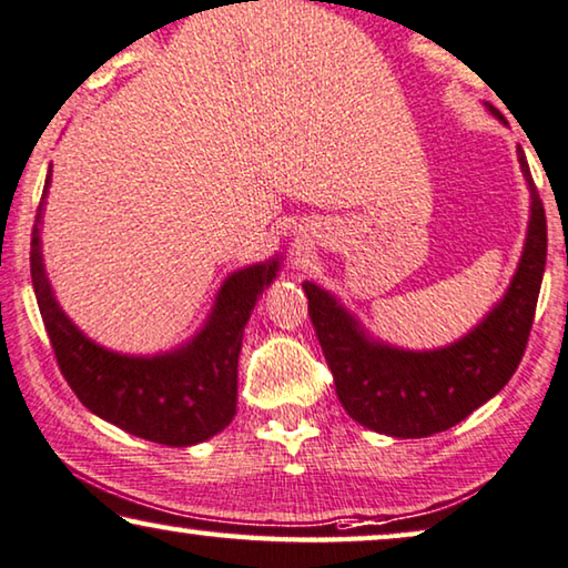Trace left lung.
I'll return each instance as SVG.
<instances>
[{
  "instance_id": "left-lung-1",
  "label": "left lung",
  "mask_w": 568,
  "mask_h": 568,
  "mask_svg": "<svg viewBox=\"0 0 568 568\" xmlns=\"http://www.w3.org/2000/svg\"><path fill=\"white\" fill-rule=\"evenodd\" d=\"M484 106L505 122L497 106ZM517 161L530 192L520 264L503 300L458 341L433 351L384 343L335 294L315 282L302 284L335 392L358 425L392 438H427L466 420L517 372L536 317L548 251L544 202L520 145Z\"/></svg>"
}]
</instances>
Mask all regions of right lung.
<instances>
[{
  "label": "right lung",
  "instance_id": "obj_1",
  "mask_svg": "<svg viewBox=\"0 0 568 568\" xmlns=\"http://www.w3.org/2000/svg\"><path fill=\"white\" fill-rule=\"evenodd\" d=\"M48 189L51 171L32 227V290L61 374L81 405L135 438L174 448L196 446L225 430L235 417L243 327L278 276L282 256L233 271L220 286L204 325L176 348L151 356L110 351L65 315L45 274L40 230Z\"/></svg>",
  "mask_w": 568,
  "mask_h": 568
}]
</instances>
